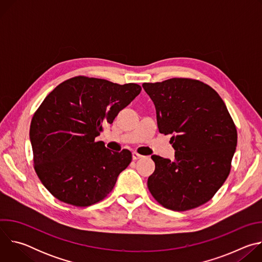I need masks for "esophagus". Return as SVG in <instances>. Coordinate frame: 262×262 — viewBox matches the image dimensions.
<instances>
[{
	"instance_id": "1",
	"label": "esophagus",
	"mask_w": 262,
	"mask_h": 262,
	"mask_svg": "<svg viewBox=\"0 0 262 262\" xmlns=\"http://www.w3.org/2000/svg\"><path fill=\"white\" fill-rule=\"evenodd\" d=\"M143 158V156H141V155H139L138 152H133V160L134 161H137V160H140V159H142Z\"/></svg>"
}]
</instances>
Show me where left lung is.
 I'll list each match as a JSON object with an SVG mask.
<instances>
[{"label":"left lung","mask_w":262,"mask_h":262,"mask_svg":"<svg viewBox=\"0 0 262 262\" xmlns=\"http://www.w3.org/2000/svg\"><path fill=\"white\" fill-rule=\"evenodd\" d=\"M157 110L161 134L172 135L171 162L152 156L155 172L148 189L164 207L183 211L198 207L225 182L237 144V133L227 106L208 85L174 78L144 83Z\"/></svg>","instance_id":"8db88e82"}]
</instances>
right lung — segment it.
<instances>
[{"instance_id":"right-lung-1","label":"right lung","mask_w":262,"mask_h":262,"mask_svg":"<svg viewBox=\"0 0 262 262\" xmlns=\"http://www.w3.org/2000/svg\"><path fill=\"white\" fill-rule=\"evenodd\" d=\"M141 90L138 84L76 77L45 98L32 118L30 141L35 171L54 197L89 206L113 190L132 154L112 151L95 138Z\"/></svg>"}]
</instances>
